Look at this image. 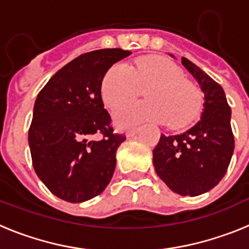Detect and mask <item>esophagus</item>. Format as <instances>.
Returning a JSON list of instances; mask_svg holds the SVG:
<instances>
[{
	"label": "esophagus",
	"mask_w": 249,
	"mask_h": 249,
	"mask_svg": "<svg viewBox=\"0 0 249 249\" xmlns=\"http://www.w3.org/2000/svg\"><path fill=\"white\" fill-rule=\"evenodd\" d=\"M137 131H138V128L128 129V131L126 132V136H127V137H132V136H135L136 133H137Z\"/></svg>",
	"instance_id": "obj_1"
}]
</instances>
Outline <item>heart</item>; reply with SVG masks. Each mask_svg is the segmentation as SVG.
Returning a JSON list of instances; mask_svg holds the SVG:
<instances>
[{"label":"heart","instance_id":"heart-1","mask_svg":"<svg viewBox=\"0 0 249 249\" xmlns=\"http://www.w3.org/2000/svg\"><path fill=\"white\" fill-rule=\"evenodd\" d=\"M148 100L122 106L114 113L122 127L133 126L143 121L164 122L179 128L190 124L201 112L202 96L176 63L162 56L140 57L129 68L116 63L103 76L101 96L108 108L114 109L138 93V86H147Z\"/></svg>","mask_w":249,"mask_h":249}]
</instances>
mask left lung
Returning a JSON list of instances; mask_svg holds the SVG:
<instances>
[{
  "label": "left lung",
  "instance_id": "8db88e82",
  "mask_svg": "<svg viewBox=\"0 0 249 249\" xmlns=\"http://www.w3.org/2000/svg\"><path fill=\"white\" fill-rule=\"evenodd\" d=\"M182 65L203 91V113L184 133L160 135L153 149V166L173 192L195 197L212 190L224 177L234 151V136L222 86L186 57H182Z\"/></svg>",
  "mask_w": 249,
  "mask_h": 249
}]
</instances>
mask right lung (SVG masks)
I'll list each match as a JSON object with an SVG mask.
<instances>
[{
    "label": "right lung",
    "instance_id": "add662e5",
    "mask_svg": "<svg viewBox=\"0 0 249 249\" xmlns=\"http://www.w3.org/2000/svg\"><path fill=\"white\" fill-rule=\"evenodd\" d=\"M129 54L121 48L81 54L51 77L37 96L28 129L32 164L58 198L89 201L111 181L116 152L126 136L113 132L101 83L112 65Z\"/></svg>",
    "mask_w": 249,
    "mask_h": 249
}]
</instances>
